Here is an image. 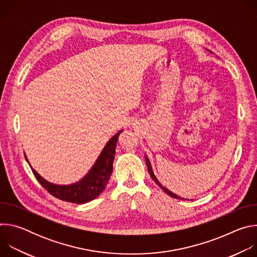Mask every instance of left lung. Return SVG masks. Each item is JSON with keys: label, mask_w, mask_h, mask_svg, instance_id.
Listing matches in <instances>:
<instances>
[{"label": "left lung", "mask_w": 257, "mask_h": 257, "mask_svg": "<svg viewBox=\"0 0 257 257\" xmlns=\"http://www.w3.org/2000/svg\"><path fill=\"white\" fill-rule=\"evenodd\" d=\"M210 52V51H209ZM211 53V52H210ZM145 163H146V166H148V170H149V172H150V175L152 176V178H153V180L157 183V184L160 186V188H162V190L164 191V192H166L168 195H170L171 197H174V198H176V199H184V198H182V197H180V196H178V195H176L175 193H173V192H171L170 190H168L166 187H164L161 183L159 182V180L157 179V177L155 176V174H154V171H153V168H152V165H151V162H150V160H149V158L145 156Z\"/></svg>", "instance_id": "8db88e82"}]
</instances>
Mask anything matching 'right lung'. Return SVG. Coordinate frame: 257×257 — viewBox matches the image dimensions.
I'll return each mask as SVG.
<instances>
[{
	"label": "right lung",
	"instance_id": "obj_1",
	"mask_svg": "<svg viewBox=\"0 0 257 257\" xmlns=\"http://www.w3.org/2000/svg\"><path fill=\"white\" fill-rule=\"evenodd\" d=\"M122 131L123 130H120L107 141L90 171L81 180L74 183V184H53V183L47 181L38 172L33 170L31 165L29 166L35 178L41 183V185L56 198L77 204L89 202L95 199L104 190L109 177H111L113 172V162L116 154L117 141ZM25 160L28 163L26 156Z\"/></svg>",
	"mask_w": 257,
	"mask_h": 257
}]
</instances>
